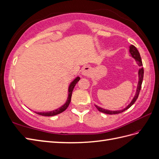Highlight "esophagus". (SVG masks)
<instances>
[{"instance_id":"34e87169","label":"esophagus","mask_w":159,"mask_h":159,"mask_svg":"<svg viewBox=\"0 0 159 159\" xmlns=\"http://www.w3.org/2000/svg\"><path fill=\"white\" fill-rule=\"evenodd\" d=\"M90 73H91V69H90V67H84V69H82V74L84 76L90 75Z\"/></svg>"}]
</instances>
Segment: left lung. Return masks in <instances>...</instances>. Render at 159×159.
Segmentation results:
<instances>
[{"instance_id": "8db88e82", "label": "left lung", "mask_w": 159, "mask_h": 159, "mask_svg": "<svg viewBox=\"0 0 159 159\" xmlns=\"http://www.w3.org/2000/svg\"><path fill=\"white\" fill-rule=\"evenodd\" d=\"M129 53H130L131 56L134 58L135 61H136V63L138 64V66L141 67L140 69H139V71H138V79L139 80H138V86H137V89H136V92H135V94L134 96V97L133 98L132 100H131V102L128 104V105H127L125 108H124V109H122V110L110 111V110L102 109V108L96 105V104H95V107H96V109H97L99 111L102 112V113L109 114V115L121 113H122V112L126 111L127 109H128L129 108H130L131 106H132L133 104H134V102L136 101L137 98H138L139 93H140V89H141V86H142V84L143 77H144V69H143V67H142L143 65H142V62L140 52H138V49L135 48L134 45H130L129 46Z\"/></svg>"}]
</instances>
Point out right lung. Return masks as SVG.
Segmentation results:
<instances>
[{
	"label": "right lung",
	"mask_w": 159,
	"mask_h": 159,
	"mask_svg": "<svg viewBox=\"0 0 159 159\" xmlns=\"http://www.w3.org/2000/svg\"><path fill=\"white\" fill-rule=\"evenodd\" d=\"M80 80V77L77 76V77L73 80L72 82H71L70 85L69 86L68 88V97L67 99V101L65 102L63 106H61V107L58 108L57 109H55L54 111H48V112H35V113L42 115V116H46V117H50V116H54V115H57L58 114L61 113L62 112H63L67 109V108L69 107V104H70L71 102V96H72V92L73 90V88H74L75 84L79 82V80Z\"/></svg>",
	"instance_id": "1"
}]
</instances>
